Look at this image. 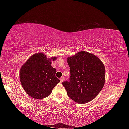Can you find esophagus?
<instances>
[{
  "label": "esophagus",
  "mask_w": 129,
  "mask_h": 129,
  "mask_svg": "<svg viewBox=\"0 0 129 129\" xmlns=\"http://www.w3.org/2000/svg\"><path fill=\"white\" fill-rule=\"evenodd\" d=\"M64 77H61L60 78V82H62V81H64Z\"/></svg>",
  "instance_id": "1"
}]
</instances>
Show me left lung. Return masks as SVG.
<instances>
[{
	"label": "left lung",
	"instance_id": "obj_1",
	"mask_svg": "<svg viewBox=\"0 0 129 129\" xmlns=\"http://www.w3.org/2000/svg\"><path fill=\"white\" fill-rule=\"evenodd\" d=\"M70 81L62 84L69 98L78 104L91 101L102 90L105 82V68L99 57L81 51L67 58Z\"/></svg>",
	"mask_w": 129,
	"mask_h": 129
}]
</instances>
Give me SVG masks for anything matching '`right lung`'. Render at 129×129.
I'll return each mask as SVG.
<instances>
[{"label": "right lung", "mask_w": 129, "mask_h": 129, "mask_svg": "<svg viewBox=\"0 0 129 129\" xmlns=\"http://www.w3.org/2000/svg\"><path fill=\"white\" fill-rule=\"evenodd\" d=\"M56 57L47 58L43 53L30 57L21 67L19 77L25 92L35 99L49 96L60 80L56 77V69L51 66V61Z\"/></svg>", "instance_id": "add662e5"}]
</instances>
